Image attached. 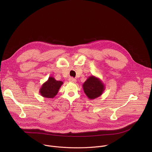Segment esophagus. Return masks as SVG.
<instances>
[{"label":"esophagus","mask_w":152,"mask_h":152,"mask_svg":"<svg viewBox=\"0 0 152 152\" xmlns=\"http://www.w3.org/2000/svg\"><path fill=\"white\" fill-rule=\"evenodd\" d=\"M69 82H73V83H75V82H76V80L75 79H74L73 77H70L69 79Z\"/></svg>","instance_id":"obj_1"}]
</instances>
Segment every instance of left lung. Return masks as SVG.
<instances>
[{
	"label": "left lung",
	"instance_id": "1",
	"mask_svg": "<svg viewBox=\"0 0 152 152\" xmlns=\"http://www.w3.org/2000/svg\"><path fill=\"white\" fill-rule=\"evenodd\" d=\"M82 86L85 94L91 100L100 97L105 90L104 84L102 81L93 75L88 77Z\"/></svg>",
	"mask_w": 152,
	"mask_h": 152
}]
</instances>
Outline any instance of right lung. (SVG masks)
Masks as SVG:
<instances>
[{
  "mask_svg": "<svg viewBox=\"0 0 152 152\" xmlns=\"http://www.w3.org/2000/svg\"><path fill=\"white\" fill-rule=\"evenodd\" d=\"M63 82L56 80L50 76L48 80L43 83L39 89V94L45 98H53L58 93Z\"/></svg>",
  "mask_w": 152,
  "mask_h": 152,
  "instance_id": "right-lung-1",
  "label": "right lung"
}]
</instances>
